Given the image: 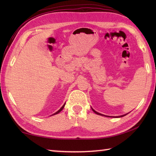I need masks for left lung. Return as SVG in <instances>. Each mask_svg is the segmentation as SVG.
<instances>
[{"mask_svg":"<svg viewBox=\"0 0 156 156\" xmlns=\"http://www.w3.org/2000/svg\"><path fill=\"white\" fill-rule=\"evenodd\" d=\"M92 110L96 114H98V115H103V116H105V117H111V116H107V115H102V114H101V113H98V112H97L96 111H94L93 108H92ZM128 113H127V114H125V115H121V116H118V117H124V116H125L126 115H127Z\"/></svg>","mask_w":156,"mask_h":156,"instance_id":"obj_1","label":"left lung"}]
</instances>
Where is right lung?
I'll use <instances>...</instances> for the list:
<instances>
[{
  "label": "right lung",
  "mask_w": 156,
  "mask_h": 156,
  "mask_svg": "<svg viewBox=\"0 0 156 156\" xmlns=\"http://www.w3.org/2000/svg\"><path fill=\"white\" fill-rule=\"evenodd\" d=\"M65 104H66V102H65V103L64 104V105H63L62 106V107L60 108H59V110H58L57 112H55V113H54V114H53L52 115H56V114H58L59 113V112H60L62 110H63V108H64V106H65Z\"/></svg>",
  "instance_id": "1"
}]
</instances>
